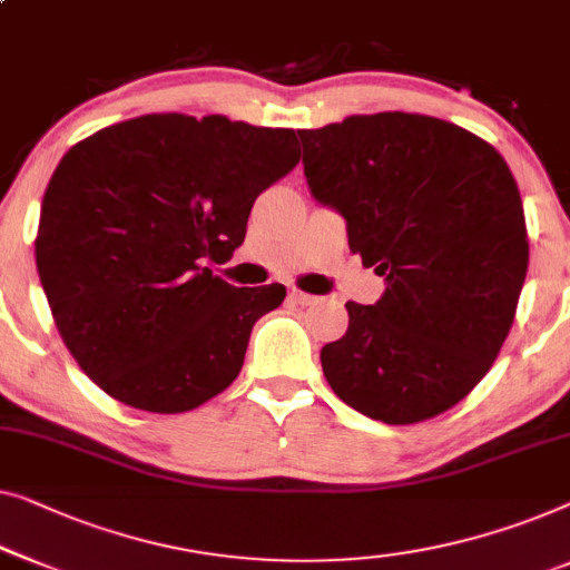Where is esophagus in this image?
<instances>
[{
	"mask_svg": "<svg viewBox=\"0 0 570 570\" xmlns=\"http://www.w3.org/2000/svg\"><path fill=\"white\" fill-rule=\"evenodd\" d=\"M287 298H291V303H295V305H311L313 301H316V298H313V295L303 293V291H295V287H293L291 293H287Z\"/></svg>",
	"mask_w": 570,
	"mask_h": 570,
	"instance_id": "34e87169",
	"label": "esophagus"
}]
</instances>
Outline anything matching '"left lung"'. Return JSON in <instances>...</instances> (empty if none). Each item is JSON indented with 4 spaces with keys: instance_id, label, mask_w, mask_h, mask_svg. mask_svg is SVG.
<instances>
[{
    "instance_id": "obj_1",
    "label": "left lung",
    "mask_w": 570,
    "mask_h": 570,
    "mask_svg": "<svg viewBox=\"0 0 570 570\" xmlns=\"http://www.w3.org/2000/svg\"><path fill=\"white\" fill-rule=\"evenodd\" d=\"M298 136L311 195L385 277L381 301L346 303L350 328L321 350L328 385L375 422L442 414L489 373L527 277L507 161L465 128L411 112L352 115Z\"/></svg>"
}]
</instances>
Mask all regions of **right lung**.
I'll use <instances>...</instances> for the list:
<instances>
[{
  "instance_id": "1",
  "label": "right lung",
  "mask_w": 570,
  "mask_h": 570,
  "mask_svg": "<svg viewBox=\"0 0 570 570\" xmlns=\"http://www.w3.org/2000/svg\"><path fill=\"white\" fill-rule=\"evenodd\" d=\"M301 161L295 130L224 115H141L66 151L36 238L63 344L107 395L183 414L236 381L279 283L234 287L208 262L244 244L262 189Z\"/></svg>"
}]
</instances>
